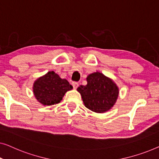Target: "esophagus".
Listing matches in <instances>:
<instances>
[{
	"label": "esophagus",
	"mask_w": 159,
	"mask_h": 159,
	"mask_svg": "<svg viewBox=\"0 0 159 159\" xmlns=\"http://www.w3.org/2000/svg\"><path fill=\"white\" fill-rule=\"evenodd\" d=\"M72 85H73V89H76L78 87H79V83H78V82H73Z\"/></svg>",
	"instance_id": "1"
}]
</instances>
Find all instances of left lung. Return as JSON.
Here are the masks:
<instances>
[{"mask_svg":"<svg viewBox=\"0 0 159 159\" xmlns=\"http://www.w3.org/2000/svg\"><path fill=\"white\" fill-rule=\"evenodd\" d=\"M87 84L80 86V93L85 107L97 113H104L112 108L119 96V88L114 80L97 71L86 78Z\"/></svg>","mask_w":159,"mask_h":159,"instance_id":"8db88e82","label":"left lung"}]
</instances>
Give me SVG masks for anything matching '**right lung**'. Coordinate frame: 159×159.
Segmentation results:
<instances>
[{
	"label": "right lung",
	"mask_w": 159,
	"mask_h": 159,
	"mask_svg": "<svg viewBox=\"0 0 159 159\" xmlns=\"http://www.w3.org/2000/svg\"><path fill=\"white\" fill-rule=\"evenodd\" d=\"M73 86L65 79H61L54 71H49L38 78L33 84V93L40 104L50 106L61 102L67 91Z\"/></svg>",
	"instance_id": "add662e5"
}]
</instances>
